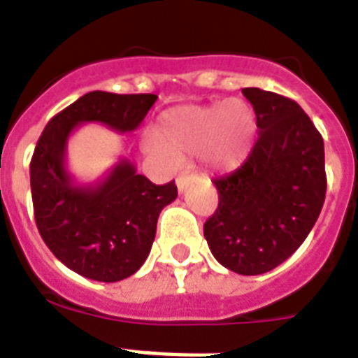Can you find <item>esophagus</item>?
Listing matches in <instances>:
<instances>
[{
	"instance_id": "34e87169",
	"label": "esophagus",
	"mask_w": 358,
	"mask_h": 358,
	"mask_svg": "<svg viewBox=\"0 0 358 358\" xmlns=\"http://www.w3.org/2000/svg\"><path fill=\"white\" fill-rule=\"evenodd\" d=\"M189 182H191L189 173H182V174H180L178 178H176V187H178L180 193H182V191H184L185 187H187V184H189Z\"/></svg>"
}]
</instances>
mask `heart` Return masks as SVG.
Here are the masks:
<instances>
[{
    "instance_id": "b5f03b06",
    "label": "heart",
    "mask_w": 358,
    "mask_h": 358,
    "mask_svg": "<svg viewBox=\"0 0 358 358\" xmlns=\"http://www.w3.org/2000/svg\"><path fill=\"white\" fill-rule=\"evenodd\" d=\"M255 109L241 98L212 106H180L163 113L156 135L145 148L162 162L174 165L178 157H201L215 171H232L249 157L256 143Z\"/></svg>"
}]
</instances>
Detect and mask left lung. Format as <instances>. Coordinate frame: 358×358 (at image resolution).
Wrapping results in <instances>:
<instances>
[{
  "mask_svg": "<svg viewBox=\"0 0 358 358\" xmlns=\"http://www.w3.org/2000/svg\"><path fill=\"white\" fill-rule=\"evenodd\" d=\"M258 122L247 162L213 180L219 206L204 223L215 260L239 275H262L299 249L325 201V148L301 106L256 87L243 89Z\"/></svg>",
  "mask_w": 358,
  "mask_h": 358,
  "instance_id": "left-lung-1",
  "label": "left lung"
}]
</instances>
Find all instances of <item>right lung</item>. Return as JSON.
I'll return each mask as SVG.
<instances>
[{
  "instance_id": "right-lung-1",
  "label": "right lung",
  "mask_w": 358,
  "mask_h": 358,
  "mask_svg": "<svg viewBox=\"0 0 358 358\" xmlns=\"http://www.w3.org/2000/svg\"><path fill=\"white\" fill-rule=\"evenodd\" d=\"M156 94L92 91L55 115L42 131L29 165L33 210L44 243L81 277L117 282L150 255L159 213L178 196L173 182L152 184L129 159L103 178L80 184L66 169L72 131L87 122L129 134L150 111Z\"/></svg>"
}]
</instances>
